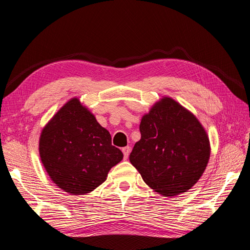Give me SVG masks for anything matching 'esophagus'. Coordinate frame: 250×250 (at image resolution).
I'll list each match as a JSON object with an SVG mask.
<instances>
[{
    "mask_svg": "<svg viewBox=\"0 0 250 250\" xmlns=\"http://www.w3.org/2000/svg\"><path fill=\"white\" fill-rule=\"evenodd\" d=\"M122 151H123V154H124V158L126 160V158H128V156H129L130 147L129 146H126V147L122 148Z\"/></svg>",
    "mask_w": 250,
    "mask_h": 250,
    "instance_id": "34e87169",
    "label": "esophagus"
}]
</instances>
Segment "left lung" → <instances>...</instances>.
I'll use <instances>...</instances> for the list:
<instances>
[{"mask_svg": "<svg viewBox=\"0 0 250 250\" xmlns=\"http://www.w3.org/2000/svg\"><path fill=\"white\" fill-rule=\"evenodd\" d=\"M140 131L129 161L144 181L165 197L190 190L210 154L208 134L197 118L165 97L142 118Z\"/></svg>", "mask_w": 250, "mask_h": 250, "instance_id": "obj_1", "label": "left lung"}]
</instances>
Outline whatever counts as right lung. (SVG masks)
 <instances>
[{
  "label": "right lung",
  "mask_w": 250,
  "mask_h": 250,
  "mask_svg": "<svg viewBox=\"0 0 250 250\" xmlns=\"http://www.w3.org/2000/svg\"><path fill=\"white\" fill-rule=\"evenodd\" d=\"M40 155L53 183L73 195L94 191L123 158L122 151L111 145L110 133L77 98L44 126Z\"/></svg>",
  "instance_id": "obj_1"
}]
</instances>
